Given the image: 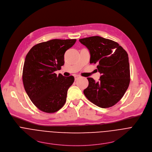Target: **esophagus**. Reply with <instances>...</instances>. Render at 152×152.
<instances>
[{
  "mask_svg": "<svg viewBox=\"0 0 152 152\" xmlns=\"http://www.w3.org/2000/svg\"><path fill=\"white\" fill-rule=\"evenodd\" d=\"M74 76H75V80H76L78 78L80 77V76H77V75H75Z\"/></svg>",
  "mask_w": 152,
  "mask_h": 152,
  "instance_id": "esophagus-1",
  "label": "esophagus"
}]
</instances>
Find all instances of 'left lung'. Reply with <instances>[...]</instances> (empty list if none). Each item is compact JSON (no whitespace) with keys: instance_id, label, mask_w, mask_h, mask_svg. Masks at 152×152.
Wrapping results in <instances>:
<instances>
[{"instance_id":"obj_1","label":"left lung","mask_w":152,"mask_h":152,"mask_svg":"<svg viewBox=\"0 0 152 152\" xmlns=\"http://www.w3.org/2000/svg\"><path fill=\"white\" fill-rule=\"evenodd\" d=\"M89 50L90 63H97L102 76L95 82L88 77L83 93L91 103L102 108L115 105L123 97L130 82L128 55L117 42L95 36L79 39Z\"/></svg>"}]
</instances>
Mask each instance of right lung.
<instances>
[{"mask_svg":"<svg viewBox=\"0 0 152 152\" xmlns=\"http://www.w3.org/2000/svg\"><path fill=\"white\" fill-rule=\"evenodd\" d=\"M76 39H53L33 46L27 53L23 70L26 92L40 110L57 112L66 102L67 91L73 84V76L55 73L64 64V54Z\"/></svg>","mask_w":152,"mask_h":152,"instance_id":"1","label":"right lung"}]
</instances>
